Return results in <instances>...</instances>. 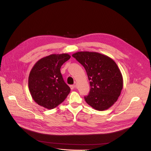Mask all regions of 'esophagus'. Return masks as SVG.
Masks as SVG:
<instances>
[{"instance_id":"34e87169","label":"esophagus","mask_w":151,"mask_h":151,"mask_svg":"<svg viewBox=\"0 0 151 151\" xmlns=\"http://www.w3.org/2000/svg\"><path fill=\"white\" fill-rule=\"evenodd\" d=\"M71 89H74L76 88V85H70V86Z\"/></svg>"}]
</instances>
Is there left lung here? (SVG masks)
I'll use <instances>...</instances> for the list:
<instances>
[{
  "instance_id": "left-lung-1",
  "label": "left lung",
  "mask_w": 151,
  "mask_h": 151,
  "mask_svg": "<svg viewBox=\"0 0 151 151\" xmlns=\"http://www.w3.org/2000/svg\"><path fill=\"white\" fill-rule=\"evenodd\" d=\"M87 72L90 84L86 102L99 111L110 108L120 96L123 77L116 63L109 57L97 52H79L72 55Z\"/></svg>"
}]
</instances>
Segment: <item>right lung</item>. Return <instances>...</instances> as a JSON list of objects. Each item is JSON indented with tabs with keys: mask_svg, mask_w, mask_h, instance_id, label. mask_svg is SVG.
<instances>
[{
	"mask_svg": "<svg viewBox=\"0 0 151 151\" xmlns=\"http://www.w3.org/2000/svg\"><path fill=\"white\" fill-rule=\"evenodd\" d=\"M70 58L67 53L52 54L41 58L32 68L28 78L29 89L40 106L53 109L69 94L70 88L63 81L60 68Z\"/></svg>",
	"mask_w": 151,
	"mask_h": 151,
	"instance_id": "right-lung-1",
	"label": "right lung"
}]
</instances>
